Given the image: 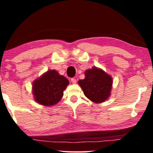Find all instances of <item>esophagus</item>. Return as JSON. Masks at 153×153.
<instances>
[{
	"label": "esophagus",
	"mask_w": 153,
	"mask_h": 153,
	"mask_svg": "<svg viewBox=\"0 0 153 153\" xmlns=\"http://www.w3.org/2000/svg\"><path fill=\"white\" fill-rule=\"evenodd\" d=\"M71 82H73V84H75L77 82V80L75 78H72L71 79Z\"/></svg>",
	"instance_id": "esophagus-1"
}]
</instances>
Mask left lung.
Instances as JSON below:
<instances>
[{
	"instance_id": "obj_1",
	"label": "left lung",
	"mask_w": 153,
	"mask_h": 153,
	"mask_svg": "<svg viewBox=\"0 0 153 153\" xmlns=\"http://www.w3.org/2000/svg\"><path fill=\"white\" fill-rule=\"evenodd\" d=\"M112 78L103 70L94 67L85 72V79L78 84L84 95L93 102L102 103L110 96L112 88Z\"/></svg>"
}]
</instances>
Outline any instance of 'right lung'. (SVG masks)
<instances>
[{
  "instance_id": "add662e5",
  "label": "right lung",
  "mask_w": 153,
  "mask_h": 153,
  "mask_svg": "<svg viewBox=\"0 0 153 153\" xmlns=\"http://www.w3.org/2000/svg\"><path fill=\"white\" fill-rule=\"evenodd\" d=\"M69 84L65 77L54 70L48 71L35 80L32 85V93L35 101L45 106L55 105L63 96V91Z\"/></svg>"
}]
</instances>
